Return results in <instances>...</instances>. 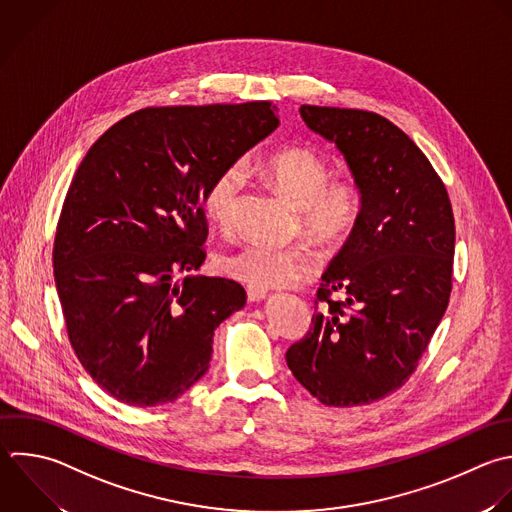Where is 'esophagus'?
<instances>
[{
	"mask_svg": "<svg viewBox=\"0 0 512 512\" xmlns=\"http://www.w3.org/2000/svg\"><path fill=\"white\" fill-rule=\"evenodd\" d=\"M246 294H248L250 302H260V300L268 298V292L266 290H258V288H246Z\"/></svg>",
	"mask_w": 512,
	"mask_h": 512,
	"instance_id": "esophagus-1",
	"label": "esophagus"
}]
</instances>
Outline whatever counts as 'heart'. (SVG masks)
Wrapping results in <instances>:
<instances>
[{"mask_svg": "<svg viewBox=\"0 0 512 512\" xmlns=\"http://www.w3.org/2000/svg\"><path fill=\"white\" fill-rule=\"evenodd\" d=\"M260 168L290 202L302 208V224L318 240L336 242L358 222L362 208L358 182L350 176L330 178L328 160L314 148L294 146L274 152L260 162ZM242 184L244 166L236 162L218 172L204 190V212L222 230L234 222ZM218 268L248 288L266 290L310 278L316 272V260L302 246L252 240L222 254Z\"/></svg>", "mask_w": 512, "mask_h": 512, "instance_id": "b5f03b06", "label": "heart"}]
</instances>
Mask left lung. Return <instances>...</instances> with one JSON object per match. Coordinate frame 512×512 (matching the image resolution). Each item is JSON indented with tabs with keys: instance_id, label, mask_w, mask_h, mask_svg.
I'll return each mask as SVG.
<instances>
[{
	"instance_id": "8db88e82",
	"label": "left lung",
	"mask_w": 512,
	"mask_h": 512,
	"mask_svg": "<svg viewBox=\"0 0 512 512\" xmlns=\"http://www.w3.org/2000/svg\"><path fill=\"white\" fill-rule=\"evenodd\" d=\"M300 116L342 152L362 208L322 274L324 306L286 362L322 404H370L410 378L446 312L452 206L428 158L386 118L326 106H302ZM334 291L347 298L334 301Z\"/></svg>"
}]
</instances>
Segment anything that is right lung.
Returning a JSON list of instances; mask_svg holds the SVG:
<instances>
[{"label": "right lung", "mask_w": 512, "mask_h": 512, "mask_svg": "<svg viewBox=\"0 0 512 512\" xmlns=\"http://www.w3.org/2000/svg\"><path fill=\"white\" fill-rule=\"evenodd\" d=\"M270 102L144 108L86 154L60 214L54 278L68 338L116 400L158 406L210 368L214 330L246 304L206 260L202 196L278 128Z\"/></svg>", "instance_id": "add662e5"}]
</instances>
